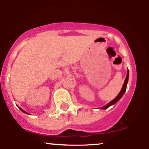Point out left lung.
I'll return each instance as SVG.
<instances>
[{"instance_id":"1","label":"left lung","mask_w":149,"mask_h":149,"mask_svg":"<svg viewBox=\"0 0 149 149\" xmlns=\"http://www.w3.org/2000/svg\"><path fill=\"white\" fill-rule=\"evenodd\" d=\"M128 78H129V71L127 70V76H126V78L125 80V82H124V84L123 85V88L121 89L120 92H119L118 95H117V97H116L114 100H113L111 102H110L109 103H108L107 105L104 106L102 108V109H107L109 108V107H111V105H113V104H115L116 102H118V101L120 100V98L123 96L125 92L126 91V88H127V82H128Z\"/></svg>"}]
</instances>
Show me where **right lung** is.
I'll return each instance as SVG.
<instances>
[{
  "instance_id": "right-lung-1",
  "label": "right lung",
  "mask_w": 149,
  "mask_h": 149,
  "mask_svg": "<svg viewBox=\"0 0 149 149\" xmlns=\"http://www.w3.org/2000/svg\"><path fill=\"white\" fill-rule=\"evenodd\" d=\"M19 109H20V110H21V111H22V112H23V113H24L29 114V113H26V111H24V110H23V109H21V108H19Z\"/></svg>"
}]
</instances>
